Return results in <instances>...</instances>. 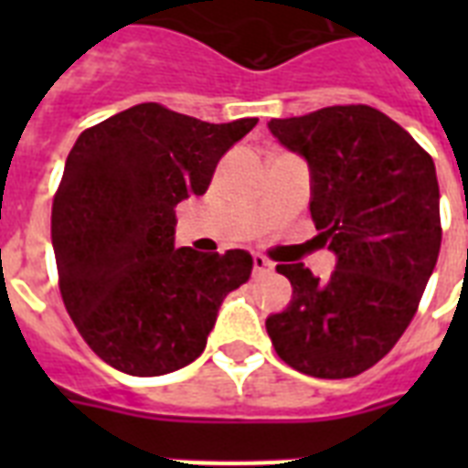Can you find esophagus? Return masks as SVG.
I'll return each instance as SVG.
<instances>
[{
	"instance_id": "1",
	"label": "esophagus",
	"mask_w": 468,
	"mask_h": 468,
	"mask_svg": "<svg viewBox=\"0 0 468 468\" xmlns=\"http://www.w3.org/2000/svg\"><path fill=\"white\" fill-rule=\"evenodd\" d=\"M252 267H255V274H267V271L274 270V264H271L264 255H260V252L252 257Z\"/></svg>"
}]
</instances>
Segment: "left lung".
<instances>
[{"label":"left lung","instance_id":"left-lung-1","mask_svg":"<svg viewBox=\"0 0 468 468\" xmlns=\"http://www.w3.org/2000/svg\"><path fill=\"white\" fill-rule=\"evenodd\" d=\"M270 131L311 167V218L337 267L327 279L277 264L292 303L267 318L289 367L349 378L391 352L410 325L437 264L440 186L413 135L367 104L271 119Z\"/></svg>","mask_w":468,"mask_h":468}]
</instances>
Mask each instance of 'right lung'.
I'll use <instances>...</instances> for the list:
<instances>
[{
	"mask_svg": "<svg viewBox=\"0 0 468 468\" xmlns=\"http://www.w3.org/2000/svg\"><path fill=\"white\" fill-rule=\"evenodd\" d=\"M257 119L206 123L138 104L87 128L53 198L58 284L69 318L113 369L160 377L206 347L228 293L245 284V250L175 248V208L201 197L218 160Z\"/></svg>",
	"mask_w": 468,
	"mask_h": 468,
	"instance_id": "1",
	"label": "right lung"
}]
</instances>
